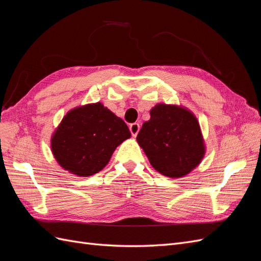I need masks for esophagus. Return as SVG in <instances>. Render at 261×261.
<instances>
[{
    "instance_id": "obj_1",
    "label": "esophagus",
    "mask_w": 261,
    "mask_h": 261,
    "mask_svg": "<svg viewBox=\"0 0 261 261\" xmlns=\"http://www.w3.org/2000/svg\"><path fill=\"white\" fill-rule=\"evenodd\" d=\"M139 129H140V126H139L138 123H133V124L129 125V130H130L132 135H133L134 137L137 136V134H138Z\"/></svg>"
}]
</instances>
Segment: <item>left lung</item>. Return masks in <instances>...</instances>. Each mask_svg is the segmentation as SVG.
<instances>
[{
    "mask_svg": "<svg viewBox=\"0 0 261 261\" xmlns=\"http://www.w3.org/2000/svg\"><path fill=\"white\" fill-rule=\"evenodd\" d=\"M150 164L161 174L178 178L201 162L206 152L200 126L189 110L159 103L137 135Z\"/></svg>",
    "mask_w": 261,
    "mask_h": 261,
    "instance_id": "1",
    "label": "left lung"
}]
</instances>
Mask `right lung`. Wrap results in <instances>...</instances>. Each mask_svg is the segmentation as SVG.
<instances>
[{
  "instance_id": "1",
  "label": "right lung",
  "mask_w": 261,
  "mask_h": 261,
  "mask_svg": "<svg viewBox=\"0 0 261 261\" xmlns=\"http://www.w3.org/2000/svg\"><path fill=\"white\" fill-rule=\"evenodd\" d=\"M129 137L122 118L97 102L70 110L63 117L52 135L51 149L63 169L90 176L103 169L116 147Z\"/></svg>"
}]
</instances>
